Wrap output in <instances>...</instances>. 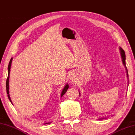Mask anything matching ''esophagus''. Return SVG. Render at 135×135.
<instances>
[{"mask_svg":"<svg viewBox=\"0 0 135 135\" xmlns=\"http://www.w3.org/2000/svg\"><path fill=\"white\" fill-rule=\"evenodd\" d=\"M71 80L73 81H74V76H72V77H71Z\"/></svg>","mask_w":135,"mask_h":135,"instance_id":"obj_1","label":"esophagus"}]
</instances>
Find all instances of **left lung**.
<instances>
[{
    "instance_id": "obj_1",
    "label": "left lung",
    "mask_w": 135,
    "mask_h": 135,
    "mask_svg": "<svg viewBox=\"0 0 135 135\" xmlns=\"http://www.w3.org/2000/svg\"><path fill=\"white\" fill-rule=\"evenodd\" d=\"M120 54H121V56H122V62H123V65L125 66L126 67V73H127V76L128 77V70H127V68L126 67V63H125V60H126V55H125V52L124 51V50L122 49V48H120ZM103 118H102V119Z\"/></svg>"
}]
</instances>
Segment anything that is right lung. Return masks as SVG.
<instances>
[{
  "label": "right lung",
  "mask_w": 135,
  "mask_h": 135,
  "mask_svg": "<svg viewBox=\"0 0 135 135\" xmlns=\"http://www.w3.org/2000/svg\"><path fill=\"white\" fill-rule=\"evenodd\" d=\"M12 58L11 59V60H10V62L9 63V65H8V76H7V80H6V92H7V97H8V98H9V99L10 100V101L12 102V101L11 99H10V95H9V75H10V67H11V64H12ZM68 84H67L65 86L64 89H63V90L61 92V97H62L65 94V92H67V89H68ZM49 123H46L44 124H48Z\"/></svg>",
  "instance_id": "add662e5"
}]
</instances>
